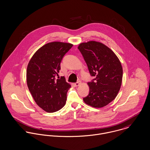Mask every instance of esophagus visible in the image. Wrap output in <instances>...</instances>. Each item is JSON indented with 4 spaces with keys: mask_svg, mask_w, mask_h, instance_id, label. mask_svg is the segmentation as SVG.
Wrapping results in <instances>:
<instances>
[{
    "mask_svg": "<svg viewBox=\"0 0 150 150\" xmlns=\"http://www.w3.org/2000/svg\"><path fill=\"white\" fill-rule=\"evenodd\" d=\"M81 83V82L80 81H79L75 82V83H74V85L75 86H78L80 85Z\"/></svg>",
    "mask_w": 150,
    "mask_h": 150,
    "instance_id": "obj_1",
    "label": "esophagus"
}]
</instances>
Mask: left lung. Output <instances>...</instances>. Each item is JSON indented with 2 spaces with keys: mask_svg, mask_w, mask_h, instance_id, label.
<instances>
[{
  "mask_svg": "<svg viewBox=\"0 0 150 150\" xmlns=\"http://www.w3.org/2000/svg\"><path fill=\"white\" fill-rule=\"evenodd\" d=\"M91 76L89 92L83 98L88 105L101 108L117 95L123 78V68L117 57L109 47L96 41L82 43L79 47Z\"/></svg>",
  "mask_w": 150,
  "mask_h": 150,
  "instance_id": "obj_1",
  "label": "left lung"
}]
</instances>
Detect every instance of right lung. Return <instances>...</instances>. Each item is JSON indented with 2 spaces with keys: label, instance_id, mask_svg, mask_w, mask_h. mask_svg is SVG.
I'll return each instance as SVG.
<instances>
[{
  "label": "right lung",
  "instance_id": "1",
  "mask_svg": "<svg viewBox=\"0 0 150 150\" xmlns=\"http://www.w3.org/2000/svg\"><path fill=\"white\" fill-rule=\"evenodd\" d=\"M72 46L68 43H48L35 52L28 64V89L37 105L47 112L58 111L65 105L71 86L64 76L58 79V73L64 55Z\"/></svg>",
  "mask_w": 150,
  "mask_h": 150
}]
</instances>
